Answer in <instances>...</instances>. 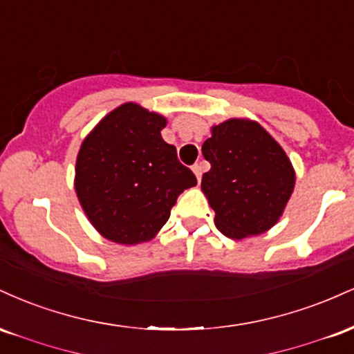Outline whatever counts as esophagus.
<instances>
[{
    "label": "esophagus",
    "instance_id": "esophagus-1",
    "mask_svg": "<svg viewBox=\"0 0 354 354\" xmlns=\"http://www.w3.org/2000/svg\"><path fill=\"white\" fill-rule=\"evenodd\" d=\"M193 173L196 174V180L201 181V176H203V163H194V165H193Z\"/></svg>",
    "mask_w": 354,
    "mask_h": 354
}]
</instances>
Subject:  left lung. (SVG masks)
I'll list each match as a JSON object with an SVG mask.
<instances>
[{
	"label": "left lung",
	"mask_w": 354,
	"mask_h": 354,
	"mask_svg": "<svg viewBox=\"0 0 354 354\" xmlns=\"http://www.w3.org/2000/svg\"><path fill=\"white\" fill-rule=\"evenodd\" d=\"M203 143L211 169L201 189L214 209V225L241 239L276 225L295 188V171L283 148L254 121L228 120Z\"/></svg>",
	"instance_id": "left-lung-1"
}]
</instances>
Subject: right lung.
Returning <instances> with one entry per match:
<instances>
[{
	"label": "right lung",
	"mask_w": 354,
	"mask_h": 354,
	"mask_svg": "<svg viewBox=\"0 0 354 354\" xmlns=\"http://www.w3.org/2000/svg\"><path fill=\"white\" fill-rule=\"evenodd\" d=\"M166 120L135 103L111 111L76 160L75 188L91 225L121 245L149 241L196 176L161 138Z\"/></svg>",
	"instance_id": "right-lung-1"
}]
</instances>
